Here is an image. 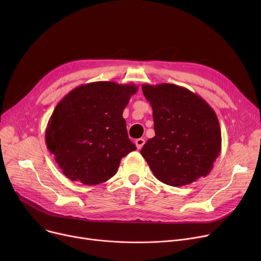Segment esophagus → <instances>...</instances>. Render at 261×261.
Masks as SVG:
<instances>
[{"label":"esophagus","instance_id":"1","mask_svg":"<svg viewBox=\"0 0 261 261\" xmlns=\"http://www.w3.org/2000/svg\"><path fill=\"white\" fill-rule=\"evenodd\" d=\"M144 144H145V140L144 139H138V140L135 141V145H136V148H138V149H142Z\"/></svg>","mask_w":261,"mask_h":261}]
</instances>
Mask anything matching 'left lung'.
<instances>
[{
  "instance_id": "8db88e82",
  "label": "left lung",
  "mask_w": 261,
  "mask_h": 261,
  "mask_svg": "<svg viewBox=\"0 0 261 261\" xmlns=\"http://www.w3.org/2000/svg\"><path fill=\"white\" fill-rule=\"evenodd\" d=\"M153 111L155 136L141 150L156 179L184 186L205 177L221 151V129L201 96L171 84L143 85Z\"/></svg>"
}]
</instances>
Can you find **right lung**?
<instances>
[{
    "label": "right lung",
    "instance_id": "add662e5",
    "mask_svg": "<svg viewBox=\"0 0 261 261\" xmlns=\"http://www.w3.org/2000/svg\"><path fill=\"white\" fill-rule=\"evenodd\" d=\"M138 89L96 81L75 88L58 102L47 122L45 142L67 179L85 185L103 183L117 172L120 160L136 149L122 112Z\"/></svg>",
    "mask_w": 261,
    "mask_h": 261
}]
</instances>
